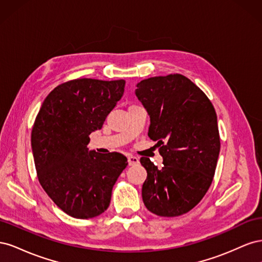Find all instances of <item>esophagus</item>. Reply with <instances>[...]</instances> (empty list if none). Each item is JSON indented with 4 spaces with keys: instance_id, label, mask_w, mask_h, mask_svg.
I'll use <instances>...</instances> for the list:
<instances>
[{
    "instance_id": "esophagus-1",
    "label": "esophagus",
    "mask_w": 262,
    "mask_h": 262,
    "mask_svg": "<svg viewBox=\"0 0 262 262\" xmlns=\"http://www.w3.org/2000/svg\"><path fill=\"white\" fill-rule=\"evenodd\" d=\"M128 162H129V165L130 166H133V165H137V164H139V158L138 157H136V156H132V155H130L129 157H128Z\"/></svg>"
}]
</instances>
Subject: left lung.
<instances>
[{
    "instance_id": "8db88e82",
    "label": "left lung",
    "mask_w": 262,
    "mask_h": 262,
    "mask_svg": "<svg viewBox=\"0 0 262 262\" xmlns=\"http://www.w3.org/2000/svg\"><path fill=\"white\" fill-rule=\"evenodd\" d=\"M136 90L150 118L148 138L157 141L163 168L147 157L142 198L148 211L163 217L192 210L209 190L215 173L221 142L211 100L181 74L149 77Z\"/></svg>"
}]
</instances>
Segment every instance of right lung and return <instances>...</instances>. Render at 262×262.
Listing matches in <instances>:
<instances>
[{"instance_id":"obj_1","label":"right lung","mask_w":262,"mask_h":262,"mask_svg":"<svg viewBox=\"0 0 262 262\" xmlns=\"http://www.w3.org/2000/svg\"><path fill=\"white\" fill-rule=\"evenodd\" d=\"M124 80L76 78L58 85L47 96L31 131L38 180L68 215L91 219L104 213L113 187L128 165L113 152L89 150L90 134L101 129L120 100Z\"/></svg>"}]
</instances>
